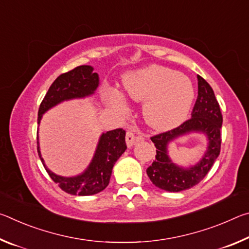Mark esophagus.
Instances as JSON below:
<instances>
[{
    "label": "esophagus",
    "mask_w": 249,
    "mask_h": 249,
    "mask_svg": "<svg viewBox=\"0 0 249 249\" xmlns=\"http://www.w3.org/2000/svg\"><path fill=\"white\" fill-rule=\"evenodd\" d=\"M142 140H144V136H142V135L136 136L132 130H127V132H126V144H127V147H132L135 142L142 141Z\"/></svg>",
    "instance_id": "34e87169"
}]
</instances>
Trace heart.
I'll return each mask as SVG.
<instances>
[{"mask_svg":"<svg viewBox=\"0 0 249 249\" xmlns=\"http://www.w3.org/2000/svg\"><path fill=\"white\" fill-rule=\"evenodd\" d=\"M124 93L129 100L144 102L145 121L159 130L174 128L182 123L196 98L195 87L187 75L157 65L128 74L125 79ZM107 100L109 107L120 114L127 113L124 96L115 88L108 90Z\"/></svg>","mask_w":249,"mask_h":249,"instance_id":"1","label":"heart"}]
</instances>
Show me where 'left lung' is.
<instances>
[{"mask_svg": "<svg viewBox=\"0 0 249 249\" xmlns=\"http://www.w3.org/2000/svg\"><path fill=\"white\" fill-rule=\"evenodd\" d=\"M223 117L213 89L197 75V99L191 114L178 127L150 137L156 147V160L147 168V175L156 187L169 192H179L195 187L208 175L221 151V128ZM189 132L206 135L208 149L196 165L183 168L172 162L167 155V145L176 138Z\"/></svg>", "mask_w": 249, "mask_h": 249, "instance_id": "8db88e82", "label": "left lung"}]
</instances>
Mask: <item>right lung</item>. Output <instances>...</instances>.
Masks as SVG:
<instances>
[{"label":"right lung","instance_id":"obj_1","mask_svg":"<svg viewBox=\"0 0 249 249\" xmlns=\"http://www.w3.org/2000/svg\"><path fill=\"white\" fill-rule=\"evenodd\" d=\"M99 87V74L93 72L91 66H79L62 73L54 80L41 101L38 109V124L41 116L49 108L64 101L82 99L93 94ZM127 148L125 142V130L116 128L101 135L95 154L89 167L81 175L74 177H61L46 167L39 149L37 136V150L46 171L61 190L72 196H92L103 191L108 185L112 169L116 160Z\"/></svg>","mask_w":249,"mask_h":249}]
</instances>
